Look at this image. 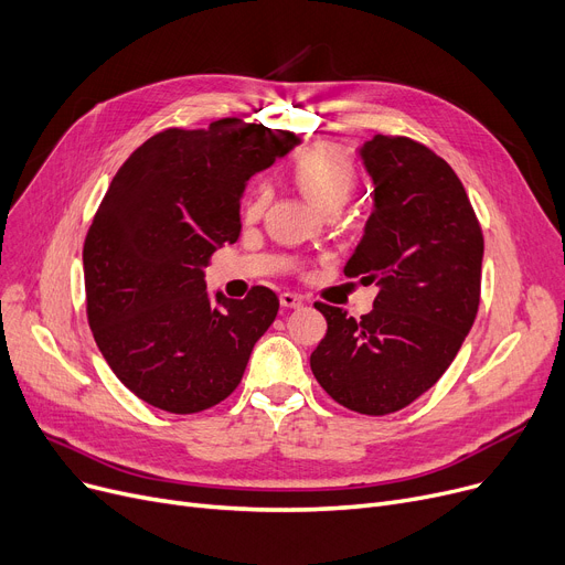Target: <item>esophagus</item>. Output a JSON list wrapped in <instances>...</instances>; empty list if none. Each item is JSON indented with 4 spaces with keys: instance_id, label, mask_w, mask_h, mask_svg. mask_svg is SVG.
<instances>
[{
    "instance_id": "esophagus-1",
    "label": "esophagus",
    "mask_w": 565,
    "mask_h": 565,
    "mask_svg": "<svg viewBox=\"0 0 565 565\" xmlns=\"http://www.w3.org/2000/svg\"><path fill=\"white\" fill-rule=\"evenodd\" d=\"M279 302H281V307H286V309H298V307L305 305V300L300 298V295H295V292H281V295H279Z\"/></svg>"
}]
</instances>
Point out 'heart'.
Returning a JSON list of instances; mask_svg holds the SVG:
<instances>
[{"label":"heart","instance_id":"b5f03b06","mask_svg":"<svg viewBox=\"0 0 565 565\" xmlns=\"http://www.w3.org/2000/svg\"><path fill=\"white\" fill-rule=\"evenodd\" d=\"M295 183L307 194V199L324 211L328 205H343L358 185V167L348 151L332 143H316L295 160ZM267 194L263 190L247 199V217H258Z\"/></svg>","mask_w":565,"mask_h":565}]
</instances>
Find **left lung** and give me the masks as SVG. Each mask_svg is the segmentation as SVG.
Wrapping results in <instances>:
<instances>
[{
  "mask_svg": "<svg viewBox=\"0 0 565 565\" xmlns=\"http://www.w3.org/2000/svg\"><path fill=\"white\" fill-rule=\"evenodd\" d=\"M360 156L373 213L343 273L380 290L360 320L316 302L328 334L311 371L339 405L382 417L417 401L456 360L479 311L483 233L460 178L428 146L375 135Z\"/></svg>",
  "mask_w": 565,
  "mask_h": 565,
  "instance_id": "left-lung-1",
  "label": "left lung"
}]
</instances>
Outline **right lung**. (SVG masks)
Listing matches in <instances>:
<instances>
[{"label": "right lung", "mask_w": 565, "mask_h": 565, "mask_svg": "<svg viewBox=\"0 0 565 565\" xmlns=\"http://www.w3.org/2000/svg\"><path fill=\"white\" fill-rule=\"evenodd\" d=\"M300 139L241 118L169 128L116 171L84 241L86 318L114 375L143 403L194 414L241 384L279 298H207L203 267L241 235L247 181Z\"/></svg>", "instance_id": "right-lung-1"}]
</instances>
